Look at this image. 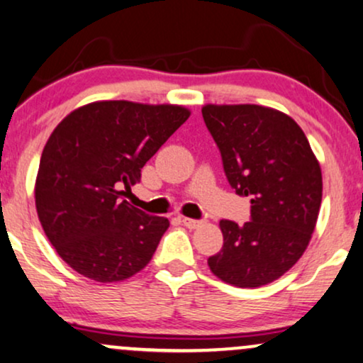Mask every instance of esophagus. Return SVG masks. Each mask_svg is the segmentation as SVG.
<instances>
[{"instance_id":"obj_1","label":"esophagus","mask_w":363,"mask_h":363,"mask_svg":"<svg viewBox=\"0 0 363 363\" xmlns=\"http://www.w3.org/2000/svg\"><path fill=\"white\" fill-rule=\"evenodd\" d=\"M182 225L187 226V228L194 230V228H198V226L201 225V221H198V220H191V218H184V216H182Z\"/></svg>"}]
</instances>
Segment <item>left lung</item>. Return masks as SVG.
Masks as SVG:
<instances>
[{
    "instance_id": "left-lung-1",
    "label": "left lung",
    "mask_w": 363,
    "mask_h": 363,
    "mask_svg": "<svg viewBox=\"0 0 363 363\" xmlns=\"http://www.w3.org/2000/svg\"><path fill=\"white\" fill-rule=\"evenodd\" d=\"M201 111L230 186L252 204L245 225L220 221L223 248L208 265L231 286H265L309 245L323 196L320 162L286 113L259 104H204Z\"/></svg>"
}]
</instances>
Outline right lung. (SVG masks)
<instances>
[{"mask_svg": "<svg viewBox=\"0 0 363 363\" xmlns=\"http://www.w3.org/2000/svg\"><path fill=\"white\" fill-rule=\"evenodd\" d=\"M189 115L179 104L94 101L55 126L38 165L35 206L47 238L77 274L120 282L150 262L169 220L123 198Z\"/></svg>", "mask_w": 363, "mask_h": 363, "instance_id": "add662e5", "label": "right lung"}]
</instances>
